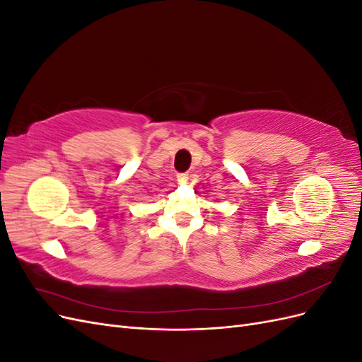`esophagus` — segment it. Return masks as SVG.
<instances>
[{
  "label": "esophagus",
  "mask_w": 362,
  "mask_h": 362,
  "mask_svg": "<svg viewBox=\"0 0 362 362\" xmlns=\"http://www.w3.org/2000/svg\"><path fill=\"white\" fill-rule=\"evenodd\" d=\"M178 182L180 184H185V182H187L189 181V175L187 173H178Z\"/></svg>",
  "instance_id": "obj_1"
}]
</instances>
